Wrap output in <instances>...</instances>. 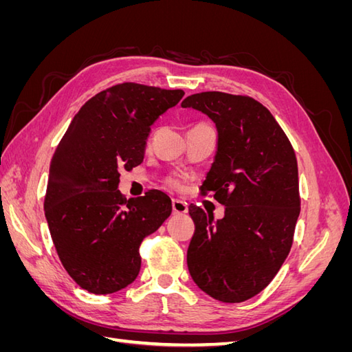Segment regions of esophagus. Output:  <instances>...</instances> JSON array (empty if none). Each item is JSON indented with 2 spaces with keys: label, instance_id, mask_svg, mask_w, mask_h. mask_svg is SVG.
Listing matches in <instances>:
<instances>
[{
  "label": "esophagus",
  "instance_id": "1",
  "mask_svg": "<svg viewBox=\"0 0 352 352\" xmlns=\"http://www.w3.org/2000/svg\"><path fill=\"white\" fill-rule=\"evenodd\" d=\"M172 210H173V214H185V212H188V204L180 199H173Z\"/></svg>",
  "mask_w": 352,
  "mask_h": 352
}]
</instances>
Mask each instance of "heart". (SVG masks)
<instances>
[{"label":"heart","instance_id":"heart-1","mask_svg":"<svg viewBox=\"0 0 352 352\" xmlns=\"http://www.w3.org/2000/svg\"><path fill=\"white\" fill-rule=\"evenodd\" d=\"M170 185H172V186H177L179 184L176 182V180H170Z\"/></svg>","mask_w":352,"mask_h":352}]
</instances>
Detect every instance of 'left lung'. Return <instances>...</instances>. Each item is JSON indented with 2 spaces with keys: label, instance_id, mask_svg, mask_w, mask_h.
Listing matches in <instances>:
<instances>
[{
  "label": "left lung",
  "instance_id": "left-lung-1",
  "mask_svg": "<svg viewBox=\"0 0 352 352\" xmlns=\"http://www.w3.org/2000/svg\"><path fill=\"white\" fill-rule=\"evenodd\" d=\"M182 107L216 124L217 150L201 190L225 206L219 220L189 207L195 233L188 269L216 300L247 301L272 282L291 250L300 216L294 148L272 113L250 97L201 92Z\"/></svg>",
  "mask_w": 352,
  "mask_h": 352
}]
</instances>
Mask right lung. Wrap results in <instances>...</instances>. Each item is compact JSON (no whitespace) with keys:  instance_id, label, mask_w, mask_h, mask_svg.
I'll return each instance as SVG.
<instances>
[{"instance_id":"add662e5","label":"right lung","mask_w":352,"mask_h":352,"mask_svg":"<svg viewBox=\"0 0 352 352\" xmlns=\"http://www.w3.org/2000/svg\"><path fill=\"white\" fill-rule=\"evenodd\" d=\"M182 89L120 83L92 97L73 117L51 158L45 219L60 261L82 289L104 295L131 285L140 245L172 212L162 190L124 199L120 170L144 162L146 138Z\"/></svg>"}]
</instances>
